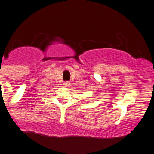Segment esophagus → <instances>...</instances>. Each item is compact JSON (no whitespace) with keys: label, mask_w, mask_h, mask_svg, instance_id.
I'll return each instance as SVG.
<instances>
[{"label":"esophagus","mask_w":154,"mask_h":154,"mask_svg":"<svg viewBox=\"0 0 154 154\" xmlns=\"http://www.w3.org/2000/svg\"><path fill=\"white\" fill-rule=\"evenodd\" d=\"M69 85H70V82L68 81H65L64 82V87H69Z\"/></svg>","instance_id":"34e87169"}]
</instances>
